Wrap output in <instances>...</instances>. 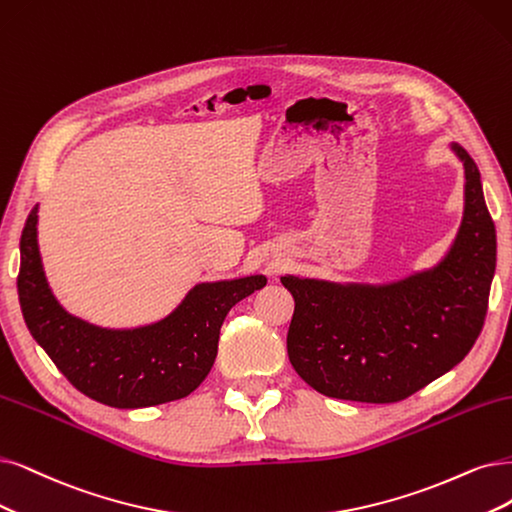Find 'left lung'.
I'll return each mask as SVG.
<instances>
[{"label": "left lung", "instance_id": "left-lung-1", "mask_svg": "<svg viewBox=\"0 0 512 512\" xmlns=\"http://www.w3.org/2000/svg\"><path fill=\"white\" fill-rule=\"evenodd\" d=\"M449 147L464 166V213L437 266L382 285L280 276L295 299L289 361L316 392L403 401L475 346L496 272V225L475 160L458 143Z\"/></svg>", "mask_w": 512, "mask_h": 512}]
</instances>
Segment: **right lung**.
Returning <instances> with one entry per match:
<instances>
[{"label":"right lung","mask_w":512,"mask_h":512,"mask_svg":"<svg viewBox=\"0 0 512 512\" xmlns=\"http://www.w3.org/2000/svg\"><path fill=\"white\" fill-rule=\"evenodd\" d=\"M33 206L21 236L18 301L33 339L90 399L118 409L162 405L192 394L211 371L223 320L240 299L266 287L263 274L198 282L156 323L111 329L65 310L50 289Z\"/></svg>","instance_id":"add662e5"}]
</instances>
